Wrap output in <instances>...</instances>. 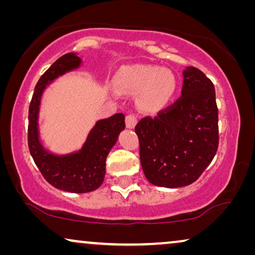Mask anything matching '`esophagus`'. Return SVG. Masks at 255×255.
<instances>
[{
	"mask_svg": "<svg viewBox=\"0 0 255 255\" xmlns=\"http://www.w3.org/2000/svg\"><path fill=\"white\" fill-rule=\"evenodd\" d=\"M125 124H127L128 128H133L137 124V118H135L134 115H128L127 118H125Z\"/></svg>",
	"mask_w": 255,
	"mask_h": 255,
	"instance_id": "34e87169",
	"label": "esophagus"
}]
</instances>
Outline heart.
Wrapping results in <instances>:
<instances>
[{"instance_id": "heart-1", "label": "heart", "mask_w": 255, "mask_h": 255, "mask_svg": "<svg viewBox=\"0 0 255 255\" xmlns=\"http://www.w3.org/2000/svg\"><path fill=\"white\" fill-rule=\"evenodd\" d=\"M118 88L127 93L140 92V102L147 109H156L168 102L175 92V78L168 69L152 66H127L116 76Z\"/></svg>"}]
</instances>
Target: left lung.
I'll use <instances>...</instances> for the list:
<instances>
[{"instance_id": "left-lung-1", "label": "left lung", "mask_w": 255, "mask_h": 255, "mask_svg": "<svg viewBox=\"0 0 255 255\" xmlns=\"http://www.w3.org/2000/svg\"><path fill=\"white\" fill-rule=\"evenodd\" d=\"M180 99L135 125L140 163L149 182L180 188L195 182L218 148V109L214 83L200 69L183 71Z\"/></svg>"}]
</instances>
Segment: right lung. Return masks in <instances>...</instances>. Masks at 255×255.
<instances>
[{"mask_svg":"<svg viewBox=\"0 0 255 255\" xmlns=\"http://www.w3.org/2000/svg\"><path fill=\"white\" fill-rule=\"evenodd\" d=\"M81 62V58L75 53H67L53 62L40 76L30 103L27 128L30 153L44 179L57 189L75 194L96 190L103 183L107 156L125 128V116L116 114L97 121L79 151L54 154L41 144L38 128L41 95L51 82L65 73L79 68Z\"/></svg>","mask_w":255,"mask_h":255,"instance_id":"obj_1","label":"right lung"}]
</instances>
